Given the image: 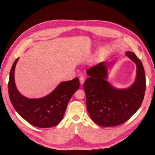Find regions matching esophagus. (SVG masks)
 <instances>
[{
	"label": "esophagus",
	"instance_id": "obj_1",
	"mask_svg": "<svg viewBox=\"0 0 155 155\" xmlns=\"http://www.w3.org/2000/svg\"><path fill=\"white\" fill-rule=\"evenodd\" d=\"M85 77L84 76H80L79 77V81H80V83L81 84V85H83V84L84 83V82H85Z\"/></svg>",
	"mask_w": 155,
	"mask_h": 155
}]
</instances>
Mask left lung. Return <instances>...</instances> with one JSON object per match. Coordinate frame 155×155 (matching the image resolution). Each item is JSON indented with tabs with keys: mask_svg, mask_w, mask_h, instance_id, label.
Returning a JSON list of instances; mask_svg holds the SVG:
<instances>
[{
	"mask_svg": "<svg viewBox=\"0 0 155 155\" xmlns=\"http://www.w3.org/2000/svg\"><path fill=\"white\" fill-rule=\"evenodd\" d=\"M125 54L137 67V79L127 89H116L105 79L109 64L101 62L89 68L83 84L87 108L91 119L102 127L123 124L130 118L141 106L145 88V75L143 64L132 51Z\"/></svg>",
	"mask_w": 155,
	"mask_h": 155,
	"instance_id": "left-lung-1",
	"label": "left lung"
}]
</instances>
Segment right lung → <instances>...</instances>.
Masks as SVG:
<instances>
[{"instance_id": "right-lung-1", "label": "right lung", "mask_w": 155, "mask_h": 155, "mask_svg": "<svg viewBox=\"0 0 155 155\" xmlns=\"http://www.w3.org/2000/svg\"><path fill=\"white\" fill-rule=\"evenodd\" d=\"M14 61L10 72L8 93L14 109L30 124L37 127L48 128L62 120L68 101L79 88L78 78L61 83L50 94L40 99H28L22 96L16 88L14 71L18 61Z\"/></svg>"}]
</instances>
